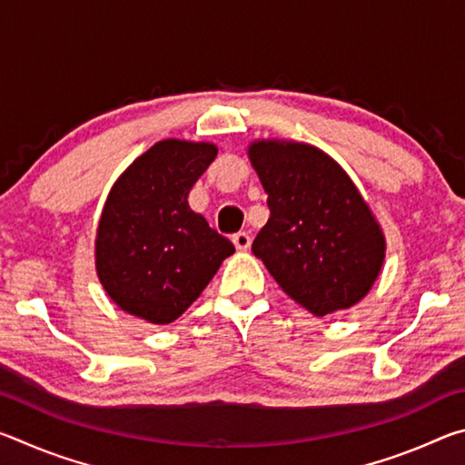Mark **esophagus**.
Masks as SVG:
<instances>
[{"instance_id":"34e87169","label":"esophagus","mask_w":465,"mask_h":465,"mask_svg":"<svg viewBox=\"0 0 465 465\" xmlns=\"http://www.w3.org/2000/svg\"><path fill=\"white\" fill-rule=\"evenodd\" d=\"M250 233L248 232H238V233H233V243H235V248L238 250H242V252H246L248 248H250Z\"/></svg>"}]
</instances>
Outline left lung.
<instances>
[{"label": "left lung", "mask_w": 465, "mask_h": 465, "mask_svg": "<svg viewBox=\"0 0 465 465\" xmlns=\"http://www.w3.org/2000/svg\"><path fill=\"white\" fill-rule=\"evenodd\" d=\"M248 157L271 209L252 243L254 256L313 316L359 303L380 277L385 238L349 174L297 141H254Z\"/></svg>", "instance_id": "1"}]
</instances>
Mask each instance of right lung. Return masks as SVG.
Here are the masks:
<instances>
[{"instance_id":"obj_1","label":"right lung","mask_w":465,"mask_h":465,"mask_svg":"<svg viewBox=\"0 0 465 465\" xmlns=\"http://www.w3.org/2000/svg\"><path fill=\"white\" fill-rule=\"evenodd\" d=\"M215 155L213 143L157 141L110 188L96 232V272L123 312L170 324L235 252L188 207V193Z\"/></svg>"}]
</instances>
